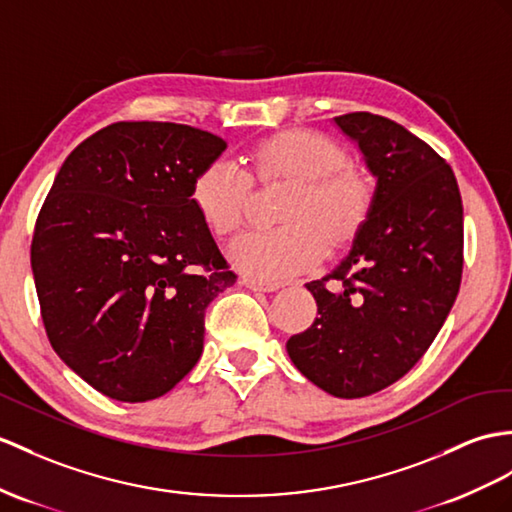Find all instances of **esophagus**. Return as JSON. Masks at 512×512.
I'll use <instances>...</instances> for the list:
<instances>
[{"label": "esophagus", "mask_w": 512, "mask_h": 512, "mask_svg": "<svg viewBox=\"0 0 512 512\" xmlns=\"http://www.w3.org/2000/svg\"><path fill=\"white\" fill-rule=\"evenodd\" d=\"M243 284L247 286V289H252V291H265V293L278 291L280 286H282V282H260V280H256V278H243Z\"/></svg>", "instance_id": "34e87169"}]
</instances>
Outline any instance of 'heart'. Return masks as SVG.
<instances>
[{"label":"heart","mask_w":512,"mask_h":512,"mask_svg":"<svg viewBox=\"0 0 512 512\" xmlns=\"http://www.w3.org/2000/svg\"><path fill=\"white\" fill-rule=\"evenodd\" d=\"M347 152L315 130H284L249 149L245 169L217 158L197 171L191 204L215 236H230L243 223L252 182H291L278 228L252 230L234 241L232 263L260 282H282L315 265L323 239L343 245L363 226L371 208V184L347 165Z\"/></svg>","instance_id":"b5f03b06"}]
</instances>
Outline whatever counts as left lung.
Returning <instances> with one entry per match:
<instances>
[{
    "label": "left lung",
    "instance_id": "obj_1",
    "mask_svg": "<svg viewBox=\"0 0 512 512\" xmlns=\"http://www.w3.org/2000/svg\"><path fill=\"white\" fill-rule=\"evenodd\" d=\"M378 178L352 252L306 289L317 319L293 334V365L334 397H367L400 380L428 352L463 278V202L434 149L371 112L334 117Z\"/></svg>",
    "mask_w": 512,
    "mask_h": 512
}]
</instances>
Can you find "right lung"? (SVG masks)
Wrapping results in <instances>:
<instances>
[{"label":"right lung","mask_w":512,"mask_h":512,"mask_svg":"<svg viewBox=\"0 0 512 512\" xmlns=\"http://www.w3.org/2000/svg\"><path fill=\"white\" fill-rule=\"evenodd\" d=\"M223 149L184 123H110L62 162L36 217L47 339L112 400L169 393L202 356L208 304L236 282L191 204L197 171Z\"/></svg>","instance_id":"right-lung-1"}]
</instances>
